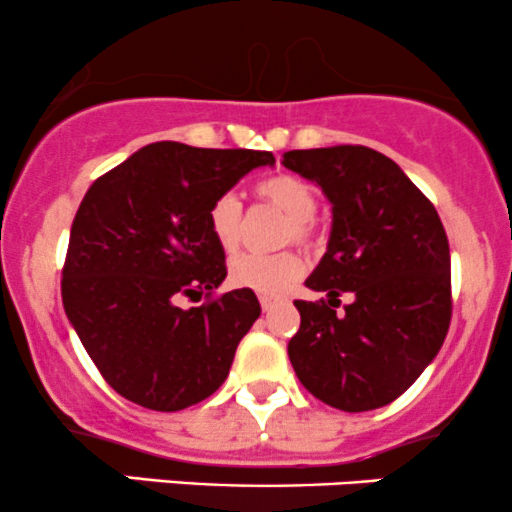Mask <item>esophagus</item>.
<instances>
[{
  "label": "esophagus",
  "mask_w": 512,
  "mask_h": 512,
  "mask_svg": "<svg viewBox=\"0 0 512 512\" xmlns=\"http://www.w3.org/2000/svg\"><path fill=\"white\" fill-rule=\"evenodd\" d=\"M260 305L264 313H269V310L276 308L279 305V298H272V296H260Z\"/></svg>",
  "instance_id": "34e87169"
}]
</instances>
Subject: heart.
Segmentation results:
<instances>
[{
  "label": "heart",
  "mask_w": 512,
  "mask_h": 512,
  "mask_svg": "<svg viewBox=\"0 0 512 512\" xmlns=\"http://www.w3.org/2000/svg\"><path fill=\"white\" fill-rule=\"evenodd\" d=\"M257 197L264 204L289 219L284 226V243L308 245L313 240V216L317 209V199L313 187L293 175H272L255 187ZM209 231L223 250L231 252L243 236V204L233 192H223L211 202L209 207ZM303 274V262L296 252L281 250L274 255L262 252H240L228 262V281L238 289H248L262 296H279L291 289Z\"/></svg>",
  "instance_id": "1"
}]
</instances>
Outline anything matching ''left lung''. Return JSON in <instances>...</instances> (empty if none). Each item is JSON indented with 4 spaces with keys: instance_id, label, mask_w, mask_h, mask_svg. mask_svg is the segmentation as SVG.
Returning a JSON list of instances; mask_svg holds the SVG:
<instances>
[{
    "instance_id": "8db88e82",
    "label": "left lung",
    "mask_w": 512,
    "mask_h": 512,
    "mask_svg": "<svg viewBox=\"0 0 512 512\" xmlns=\"http://www.w3.org/2000/svg\"><path fill=\"white\" fill-rule=\"evenodd\" d=\"M281 163L317 182L332 204L327 252L305 279L327 301H296L291 366L334 409L385 407L424 373L450 327V248L438 211L368 146L286 151ZM344 290L355 301L337 314Z\"/></svg>"
}]
</instances>
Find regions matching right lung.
Here are the masks:
<instances>
[{
	"instance_id": "add662e5",
	"label": "right lung",
	"mask_w": 512,
	"mask_h": 512,
	"mask_svg": "<svg viewBox=\"0 0 512 512\" xmlns=\"http://www.w3.org/2000/svg\"><path fill=\"white\" fill-rule=\"evenodd\" d=\"M269 151L156 142L101 175L76 211L62 269L64 313L105 383L129 402L180 411L223 385L240 339L260 317L248 289L211 296L226 255L209 207Z\"/></svg>"
}]
</instances>
